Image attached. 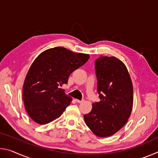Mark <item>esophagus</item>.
I'll use <instances>...</instances> for the list:
<instances>
[{
  "label": "esophagus",
  "instance_id": "1",
  "mask_svg": "<svg viewBox=\"0 0 158 158\" xmlns=\"http://www.w3.org/2000/svg\"><path fill=\"white\" fill-rule=\"evenodd\" d=\"M75 101L78 103H81V102H84V100H78V99H75Z\"/></svg>",
  "mask_w": 158,
  "mask_h": 158
}]
</instances>
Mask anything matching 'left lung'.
<instances>
[{"mask_svg":"<svg viewBox=\"0 0 158 158\" xmlns=\"http://www.w3.org/2000/svg\"><path fill=\"white\" fill-rule=\"evenodd\" d=\"M98 92L100 101L93 103L85 124L94 135L107 137L124 126L133 106V85L123 61L114 56H100L95 61Z\"/></svg>","mask_w":158,"mask_h":158,"instance_id":"8db88e82","label":"left lung"}]
</instances>
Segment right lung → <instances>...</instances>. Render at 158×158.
<instances>
[{
  "mask_svg": "<svg viewBox=\"0 0 158 158\" xmlns=\"http://www.w3.org/2000/svg\"><path fill=\"white\" fill-rule=\"evenodd\" d=\"M89 58V54L57 47L44 51L34 60L23 85L25 109L33 121L44 125L60 116L73 98L59 87Z\"/></svg>",
  "mask_w": 158,
  "mask_h": 158,
  "instance_id": "right-lung-1",
  "label": "right lung"
}]
</instances>
